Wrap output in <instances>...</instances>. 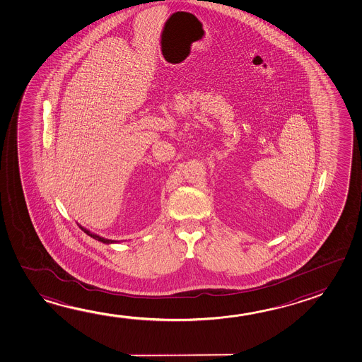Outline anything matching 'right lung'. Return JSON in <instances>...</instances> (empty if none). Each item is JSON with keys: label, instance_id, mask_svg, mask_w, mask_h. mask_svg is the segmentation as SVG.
Instances as JSON below:
<instances>
[{"label": "right lung", "instance_id": "right-lung-1", "mask_svg": "<svg viewBox=\"0 0 362 362\" xmlns=\"http://www.w3.org/2000/svg\"><path fill=\"white\" fill-rule=\"evenodd\" d=\"M85 233L88 234L90 237H92L93 239H96V240H100V242H103V243H106V245H109V243H115V240H111V239L103 238V237H100L98 234L91 233L90 230H87L85 228L80 227Z\"/></svg>", "mask_w": 362, "mask_h": 362}]
</instances>
